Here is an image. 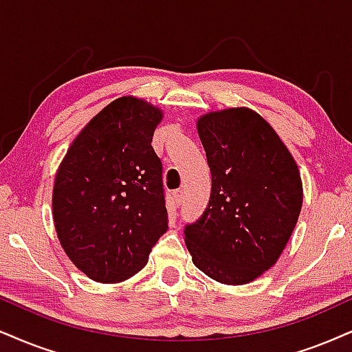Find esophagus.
I'll list each match as a JSON object with an SVG mask.
<instances>
[{
	"label": "esophagus",
	"instance_id": "obj_1",
	"mask_svg": "<svg viewBox=\"0 0 352 352\" xmlns=\"http://www.w3.org/2000/svg\"><path fill=\"white\" fill-rule=\"evenodd\" d=\"M173 199H175L177 206H180V203L184 201V191H182V190L173 191Z\"/></svg>",
	"mask_w": 352,
	"mask_h": 352
}]
</instances>
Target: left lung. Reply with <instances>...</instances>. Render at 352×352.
Masks as SVG:
<instances>
[{
    "label": "left lung",
    "instance_id": "1",
    "mask_svg": "<svg viewBox=\"0 0 352 352\" xmlns=\"http://www.w3.org/2000/svg\"><path fill=\"white\" fill-rule=\"evenodd\" d=\"M212 185L206 211L185 228L193 265L214 281L248 284L276 265L299 219V167L273 126L248 107L197 120Z\"/></svg>",
    "mask_w": 352,
    "mask_h": 352
}]
</instances>
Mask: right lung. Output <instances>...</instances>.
Masks as SVG:
<instances>
[{"mask_svg": "<svg viewBox=\"0 0 352 352\" xmlns=\"http://www.w3.org/2000/svg\"><path fill=\"white\" fill-rule=\"evenodd\" d=\"M161 107L123 96L79 131L58 166L53 224L66 256L97 283H122L148 263L167 230L162 164L153 136Z\"/></svg>", "mask_w": 352, "mask_h": 352, "instance_id": "right-lung-1", "label": "right lung"}]
</instances>
